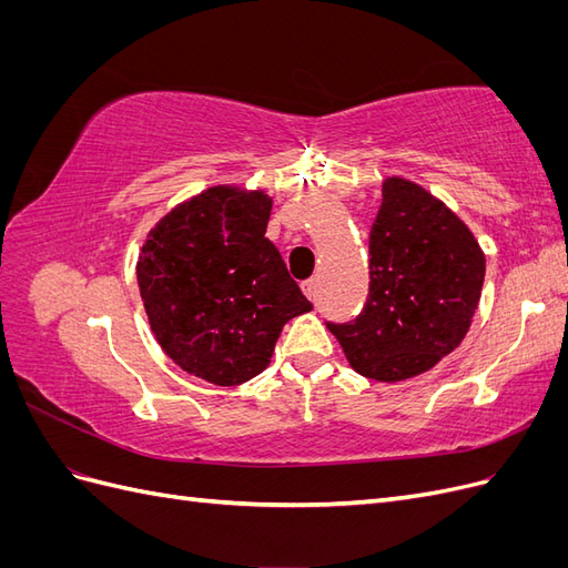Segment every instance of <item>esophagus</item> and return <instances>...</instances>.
Returning <instances> with one entry per match:
<instances>
[{"label": "esophagus", "mask_w": 568, "mask_h": 568, "mask_svg": "<svg viewBox=\"0 0 568 568\" xmlns=\"http://www.w3.org/2000/svg\"><path fill=\"white\" fill-rule=\"evenodd\" d=\"M301 288H303V294L307 296V301H313V303H315V296H317V282H315V280H307V282H303V284H301Z\"/></svg>", "instance_id": "esophagus-1"}]
</instances>
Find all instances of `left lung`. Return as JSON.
I'll return each instance as SVG.
<instances>
[{
	"label": "left lung",
	"instance_id": "1",
	"mask_svg": "<svg viewBox=\"0 0 568 568\" xmlns=\"http://www.w3.org/2000/svg\"><path fill=\"white\" fill-rule=\"evenodd\" d=\"M486 277L471 230L424 186L388 178L369 232V296L332 324L351 367L395 384L436 367L467 336Z\"/></svg>",
	"mask_w": 568,
	"mask_h": 568
}]
</instances>
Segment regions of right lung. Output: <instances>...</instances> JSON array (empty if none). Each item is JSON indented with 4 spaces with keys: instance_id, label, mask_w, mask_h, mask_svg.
<instances>
[{
    "instance_id": "obj_1",
    "label": "right lung",
    "mask_w": 568,
    "mask_h": 568,
    "mask_svg": "<svg viewBox=\"0 0 568 568\" xmlns=\"http://www.w3.org/2000/svg\"><path fill=\"white\" fill-rule=\"evenodd\" d=\"M272 199L217 184L175 205L136 261L151 332L186 374L239 386L267 365L284 324L313 311L265 239Z\"/></svg>"
}]
</instances>
